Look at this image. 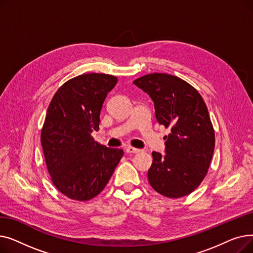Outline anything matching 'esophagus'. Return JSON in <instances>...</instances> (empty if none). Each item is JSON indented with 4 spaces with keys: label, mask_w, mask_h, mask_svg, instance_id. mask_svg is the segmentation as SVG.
<instances>
[{
    "label": "esophagus",
    "mask_w": 253,
    "mask_h": 253,
    "mask_svg": "<svg viewBox=\"0 0 253 253\" xmlns=\"http://www.w3.org/2000/svg\"><path fill=\"white\" fill-rule=\"evenodd\" d=\"M139 152H140V150H139V149L131 148V147L126 148V153H128V154H137V153H139Z\"/></svg>",
    "instance_id": "1"
}]
</instances>
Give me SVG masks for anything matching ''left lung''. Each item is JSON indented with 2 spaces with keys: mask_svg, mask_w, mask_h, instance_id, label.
I'll return each mask as SVG.
<instances>
[{
  "mask_svg": "<svg viewBox=\"0 0 253 253\" xmlns=\"http://www.w3.org/2000/svg\"><path fill=\"white\" fill-rule=\"evenodd\" d=\"M133 84L148 93L157 121L171 131L164 137L165 154L152 153L149 182L165 197L187 196L206 176L214 152L215 135L207 106L193 86L175 76L150 74Z\"/></svg>",
  "mask_w": 253,
  "mask_h": 253,
  "instance_id": "1",
  "label": "left lung"
}]
</instances>
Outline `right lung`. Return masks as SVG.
<instances>
[{
    "label": "right lung",
    "mask_w": 253,
    "mask_h": 253,
    "mask_svg": "<svg viewBox=\"0 0 253 253\" xmlns=\"http://www.w3.org/2000/svg\"><path fill=\"white\" fill-rule=\"evenodd\" d=\"M117 82L105 74L78 76L65 82L49 104L41 132L46 165L53 184L73 200L97 196L124 155L91 136L99 129L103 101Z\"/></svg>",
    "instance_id": "right-lung-1"
}]
</instances>
